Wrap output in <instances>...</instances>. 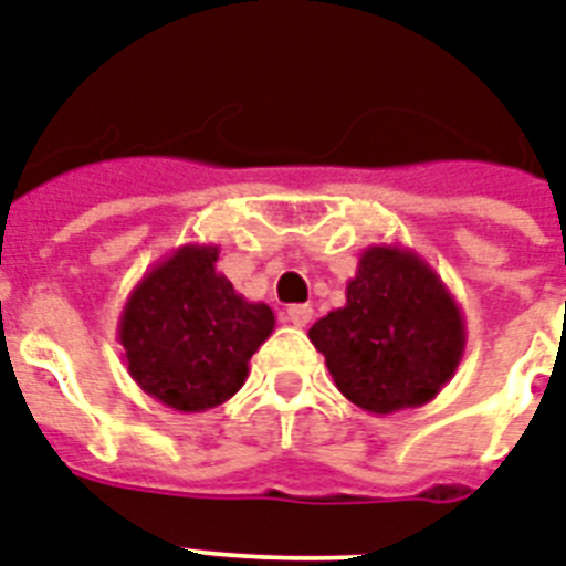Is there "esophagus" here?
<instances>
[{
  "mask_svg": "<svg viewBox=\"0 0 566 566\" xmlns=\"http://www.w3.org/2000/svg\"><path fill=\"white\" fill-rule=\"evenodd\" d=\"M311 316H314V307H311V305H291V307H287V319H291V325H296V328H305V325L311 323Z\"/></svg>",
  "mask_w": 566,
  "mask_h": 566,
  "instance_id": "1",
  "label": "esophagus"
}]
</instances>
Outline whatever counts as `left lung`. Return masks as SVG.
<instances>
[{
  "instance_id": "obj_1",
  "label": "left lung",
  "mask_w": 566,
  "mask_h": 566,
  "mask_svg": "<svg viewBox=\"0 0 566 566\" xmlns=\"http://www.w3.org/2000/svg\"><path fill=\"white\" fill-rule=\"evenodd\" d=\"M307 337L348 401L375 416L433 401L465 355V316L418 252L371 243L346 284V305Z\"/></svg>"
}]
</instances>
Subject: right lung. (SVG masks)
Masks as SVG:
<instances>
[{
  "label": "right lung",
  "mask_w": 566,
  "mask_h": 566,
  "mask_svg": "<svg viewBox=\"0 0 566 566\" xmlns=\"http://www.w3.org/2000/svg\"><path fill=\"white\" fill-rule=\"evenodd\" d=\"M214 243H186L142 275L118 316L130 378L179 412L229 401L250 375V357L275 316L218 273Z\"/></svg>",
  "instance_id": "add662e5"
}]
</instances>
